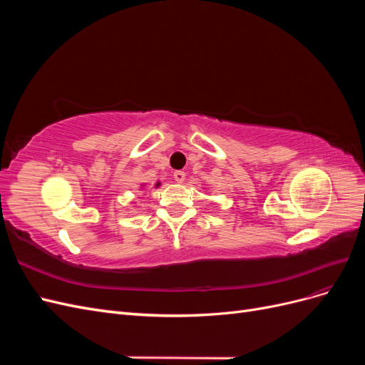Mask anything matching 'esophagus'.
Here are the masks:
<instances>
[{
	"label": "esophagus",
	"instance_id": "esophagus-1",
	"mask_svg": "<svg viewBox=\"0 0 365 365\" xmlns=\"http://www.w3.org/2000/svg\"><path fill=\"white\" fill-rule=\"evenodd\" d=\"M173 178H175L176 182H184V180H185V172L176 170V172L173 173Z\"/></svg>",
	"mask_w": 365,
	"mask_h": 365
}]
</instances>
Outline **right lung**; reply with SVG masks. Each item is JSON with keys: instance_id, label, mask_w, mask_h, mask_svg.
Segmentation results:
<instances>
[{"instance_id": "add662e5", "label": "right lung", "mask_w": 365, "mask_h": 365, "mask_svg": "<svg viewBox=\"0 0 365 365\" xmlns=\"http://www.w3.org/2000/svg\"><path fill=\"white\" fill-rule=\"evenodd\" d=\"M158 185H160V182H157V187H158Z\"/></svg>"}]
</instances>
